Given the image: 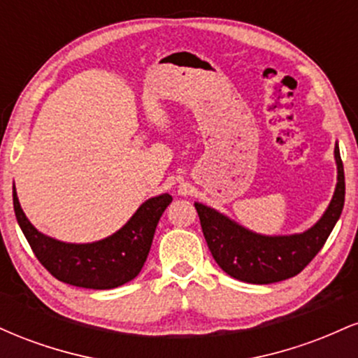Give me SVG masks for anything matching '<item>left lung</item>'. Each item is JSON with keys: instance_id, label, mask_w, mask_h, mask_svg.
<instances>
[{"instance_id": "8db88e82", "label": "left lung", "mask_w": 358, "mask_h": 358, "mask_svg": "<svg viewBox=\"0 0 358 358\" xmlns=\"http://www.w3.org/2000/svg\"><path fill=\"white\" fill-rule=\"evenodd\" d=\"M336 188L330 205L311 229L293 236H262L242 227L215 208L195 203L213 259L229 276L250 285H271L301 273L334 231L345 203V175L335 145Z\"/></svg>"}]
</instances>
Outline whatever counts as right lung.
Masks as SVG:
<instances>
[{"label":"right lung","mask_w":358,"mask_h":358,"mask_svg":"<svg viewBox=\"0 0 358 358\" xmlns=\"http://www.w3.org/2000/svg\"><path fill=\"white\" fill-rule=\"evenodd\" d=\"M171 195L146 200L117 232L90 244H71L38 232L27 219L13 187V207L20 227L36 259L53 278L89 289H113L139 274L158 225L171 203Z\"/></svg>","instance_id":"right-lung-1"}]
</instances>
